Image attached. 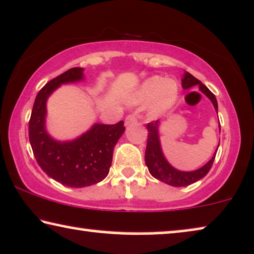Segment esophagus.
<instances>
[{
	"label": "esophagus",
	"mask_w": 254,
	"mask_h": 254,
	"mask_svg": "<svg viewBox=\"0 0 254 254\" xmlns=\"http://www.w3.org/2000/svg\"><path fill=\"white\" fill-rule=\"evenodd\" d=\"M135 123H137V119L136 117L133 116V114H129V116H127L126 119H125V125H126V126H129V125Z\"/></svg>",
	"instance_id": "34e87169"
}]
</instances>
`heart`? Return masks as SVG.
I'll use <instances>...</instances> for the list:
<instances>
[{"instance_id":"obj_1","label":"heart","mask_w":254,"mask_h":254,"mask_svg":"<svg viewBox=\"0 0 254 254\" xmlns=\"http://www.w3.org/2000/svg\"><path fill=\"white\" fill-rule=\"evenodd\" d=\"M179 88L175 79L162 76H152L145 79L129 103L131 105H149V114L152 118L164 114L178 97Z\"/></svg>"}]
</instances>
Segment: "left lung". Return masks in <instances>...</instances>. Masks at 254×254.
Segmentation results:
<instances>
[{
    "label": "left lung",
    "mask_w": 254,
    "mask_h": 254,
    "mask_svg": "<svg viewBox=\"0 0 254 254\" xmlns=\"http://www.w3.org/2000/svg\"><path fill=\"white\" fill-rule=\"evenodd\" d=\"M182 85L183 89H190L194 85H199L200 91L204 93L210 102L213 103L215 107V111L217 112V100L214 93L207 88L206 85L202 84V82L194 77L190 72H185L184 77L182 78ZM158 126L159 121H152L147 125L148 129V141H147V149H145V164L148 166L149 172L154 178L161 180V182L168 184V185L175 186V187H183L189 186L190 184H194L197 180L203 178L204 176L209 172L213 165L215 156H216L217 150L215 151L213 157L210 161L204 164L202 168L195 170V171H180L173 168L170 163L166 161L164 157V154L162 151L161 141H159V134H158ZM221 130V126H220ZM218 149V147H217Z\"/></svg>",
    "instance_id": "left-lung-1"
}]
</instances>
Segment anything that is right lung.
<instances>
[{"mask_svg": "<svg viewBox=\"0 0 254 254\" xmlns=\"http://www.w3.org/2000/svg\"><path fill=\"white\" fill-rule=\"evenodd\" d=\"M83 68H71L47 83L38 92L29 121V138L38 164L46 175L68 187H86L109 175L113 149L125 131L124 121L95 124L71 141H57L47 133L46 103L61 84L82 81Z\"/></svg>", "mask_w": 254, "mask_h": 254, "instance_id": "1", "label": "right lung"}]
</instances>
